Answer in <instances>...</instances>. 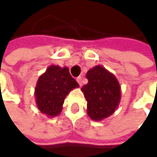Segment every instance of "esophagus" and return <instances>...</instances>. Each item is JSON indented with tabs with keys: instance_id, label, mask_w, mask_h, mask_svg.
Wrapping results in <instances>:
<instances>
[{
	"instance_id": "obj_1",
	"label": "esophagus",
	"mask_w": 157,
	"mask_h": 157,
	"mask_svg": "<svg viewBox=\"0 0 157 157\" xmlns=\"http://www.w3.org/2000/svg\"><path fill=\"white\" fill-rule=\"evenodd\" d=\"M76 81L78 82V84H79V86H82V77H81V76H79V77H77V79H76Z\"/></svg>"
}]
</instances>
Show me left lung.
<instances>
[{"label":"left lung","instance_id":"1","mask_svg":"<svg viewBox=\"0 0 157 157\" xmlns=\"http://www.w3.org/2000/svg\"><path fill=\"white\" fill-rule=\"evenodd\" d=\"M88 83L81 90L87 101V114L95 121L112 115L118 109L121 89L116 76L101 65L86 72Z\"/></svg>","mask_w":157,"mask_h":157}]
</instances>
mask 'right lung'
I'll return each instance as SVG.
<instances>
[{
  "label": "right lung",
  "mask_w": 157,
  "mask_h": 157,
  "mask_svg": "<svg viewBox=\"0 0 157 157\" xmlns=\"http://www.w3.org/2000/svg\"><path fill=\"white\" fill-rule=\"evenodd\" d=\"M78 83L71 76L68 67L50 65L41 74L35 88L36 103L41 113L48 118L58 116L62 110V105L67 95Z\"/></svg>",
  "instance_id": "add662e5"
}]
</instances>
